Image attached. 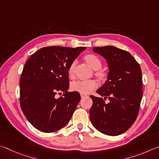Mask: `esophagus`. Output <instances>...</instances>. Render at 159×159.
<instances>
[{"instance_id":"1","label":"esophagus","mask_w":159,"mask_h":159,"mask_svg":"<svg viewBox=\"0 0 159 159\" xmlns=\"http://www.w3.org/2000/svg\"><path fill=\"white\" fill-rule=\"evenodd\" d=\"M80 97H81V98H85L87 97V95L85 94V93H80Z\"/></svg>"}]
</instances>
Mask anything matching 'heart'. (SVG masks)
<instances>
[{"mask_svg": "<svg viewBox=\"0 0 159 159\" xmlns=\"http://www.w3.org/2000/svg\"><path fill=\"white\" fill-rule=\"evenodd\" d=\"M85 61H87L90 66H91L93 69H99L102 66V62L100 59L98 58L96 55L95 54H87L85 57ZM75 61H73L71 64H70L68 69V73L70 76H72L74 73V69H75ZM98 75H101V74L100 72L97 73ZM98 87V83L95 81V80H75V81L73 82L71 85V89L74 91H78L81 93H90Z\"/></svg>", "mask_w": 159, "mask_h": 159, "instance_id": "heart-1", "label": "heart"}]
</instances>
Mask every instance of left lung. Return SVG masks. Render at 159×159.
<instances>
[{
  "label": "left lung",
  "instance_id": "8db88e82",
  "mask_svg": "<svg viewBox=\"0 0 159 159\" xmlns=\"http://www.w3.org/2000/svg\"><path fill=\"white\" fill-rule=\"evenodd\" d=\"M93 50L105 58L109 72L107 80L97 90L102 97L90 95V120L102 134L120 135L137 117L143 95L142 70L132 54L125 50L112 46L93 47ZM107 98L108 103L105 102Z\"/></svg>",
  "mask_w": 159,
  "mask_h": 159
}]
</instances>
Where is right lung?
Wrapping results in <instances>:
<instances>
[{
  "label": "right lung",
  "mask_w": 159,
  "mask_h": 159,
  "mask_svg": "<svg viewBox=\"0 0 159 159\" xmlns=\"http://www.w3.org/2000/svg\"><path fill=\"white\" fill-rule=\"evenodd\" d=\"M84 47H43L30 57L20 83L22 111L34 127L53 132L69 122L80 100L79 92H68V69ZM62 96L57 98V93Z\"/></svg>",
  "instance_id": "right-lung-1"
}]
</instances>
